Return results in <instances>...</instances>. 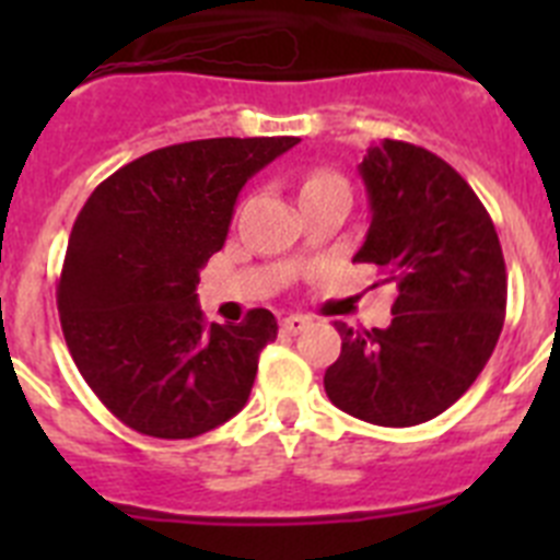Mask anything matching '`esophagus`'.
<instances>
[{
  "mask_svg": "<svg viewBox=\"0 0 560 560\" xmlns=\"http://www.w3.org/2000/svg\"><path fill=\"white\" fill-rule=\"evenodd\" d=\"M303 328H308V316H300V314H291L280 319V330L289 336H296Z\"/></svg>",
  "mask_w": 560,
  "mask_h": 560,
  "instance_id": "obj_1",
  "label": "esophagus"
}]
</instances>
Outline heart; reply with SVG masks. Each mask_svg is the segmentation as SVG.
I'll return each instance as SVG.
<instances>
[{
    "label": "heart",
    "instance_id": "1",
    "mask_svg": "<svg viewBox=\"0 0 560 560\" xmlns=\"http://www.w3.org/2000/svg\"><path fill=\"white\" fill-rule=\"evenodd\" d=\"M330 187H348V182L341 179L339 173L319 167V171L305 173L300 192H303V196H311V192H323V190H330Z\"/></svg>",
    "mask_w": 560,
    "mask_h": 560
}]
</instances>
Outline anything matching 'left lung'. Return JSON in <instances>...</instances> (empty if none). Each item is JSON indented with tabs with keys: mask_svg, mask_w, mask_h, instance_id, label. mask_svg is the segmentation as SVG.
Returning <instances> with one entry per match:
<instances>
[{
	"mask_svg": "<svg viewBox=\"0 0 560 560\" xmlns=\"http://www.w3.org/2000/svg\"><path fill=\"white\" fill-rule=\"evenodd\" d=\"M370 230L355 264L395 283L393 323H336L339 359L325 393L375 427H418L446 412L491 359L504 325L508 271L493 221L471 185L412 142L370 145L359 165Z\"/></svg>",
	"mask_w": 560,
	"mask_h": 560,
	"instance_id": "left-lung-1",
	"label": "left lung"
}]
</instances>
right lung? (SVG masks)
<instances>
[{
	"mask_svg": "<svg viewBox=\"0 0 560 560\" xmlns=\"http://www.w3.org/2000/svg\"><path fill=\"white\" fill-rule=\"evenodd\" d=\"M296 137H215L114 171L78 212L58 280L67 348L103 407L133 432L199 438L249 400L271 311L205 323L199 269L224 246L241 187Z\"/></svg>",
	"mask_w": 560,
	"mask_h": 560,
	"instance_id": "obj_1",
	"label": "right lung"
}]
</instances>
